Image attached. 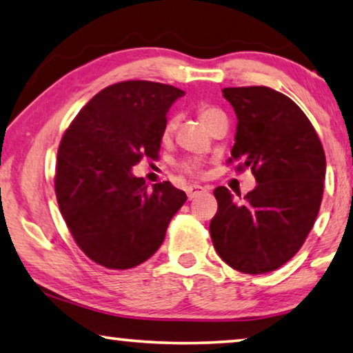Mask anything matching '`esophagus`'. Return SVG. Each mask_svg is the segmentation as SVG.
I'll return each instance as SVG.
<instances>
[{"instance_id": "1", "label": "esophagus", "mask_w": 353, "mask_h": 353, "mask_svg": "<svg viewBox=\"0 0 353 353\" xmlns=\"http://www.w3.org/2000/svg\"><path fill=\"white\" fill-rule=\"evenodd\" d=\"M185 192H187L188 199H193V198H196L199 193L206 192V188L201 187V185H188V187L185 188Z\"/></svg>"}]
</instances>
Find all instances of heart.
<instances>
[{
    "instance_id": "b5f03b06",
    "label": "heart",
    "mask_w": 353,
    "mask_h": 353,
    "mask_svg": "<svg viewBox=\"0 0 353 353\" xmlns=\"http://www.w3.org/2000/svg\"><path fill=\"white\" fill-rule=\"evenodd\" d=\"M220 114H223L222 110L215 109L212 106H208V104H199V106H198V115H199V119H201V122L204 125H208L210 120L215 119ZM176 123L177 122H176L174 117H171L165 123V128H163V134H161L163 141H168L171 138L172 133H174V130H176ZM181 170L185 171L187 174H199V163L194 161V160H185V161L181 163Z\"/></svg>"
}]
</instances>
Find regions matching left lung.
<instances>
[{
  "mask_svg": "<svg viewBox=\"0 0 353 353\" xmlns=\"http://www.w3.org/2000/svg\"><path fill=\"white\" fill-rule=\"evenodd\" d=\"M238 126L231 159L250 168L256 187L236 201L227 187L214 190L212 244L227 265L265 274L292 259L317 219L323 194L325 152L306 114L270 87H228ZM241 196V193H238Z\"/></svg>",
  "mask_w": 353,
  "mask_h": 353,
  "instance_id": "8db88e82",
  "label": "left lung"
}]
</instances>
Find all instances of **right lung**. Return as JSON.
Returning a JSON list of instances; mask_svg holds the SVG:
<instances>
[{"label": "right lung", "instance_id": "right-lung-1", "mask_svg": "<svg viewBox=\"0 0 353 353\" xmlns=\"http://www.w3.org/2000/svg\"><path fill=\"white\" fill-rule=\"evenodd\" d=\"M181 88L125 81L103 88L63 134L55 193L60 212L83 254L109 270L149 260L165 239L185 192L170 181L149 190L131 168L159 159L163 128Z\"/></svg>", "mask_w": 353, "mask_h": 353}]
</instances>
